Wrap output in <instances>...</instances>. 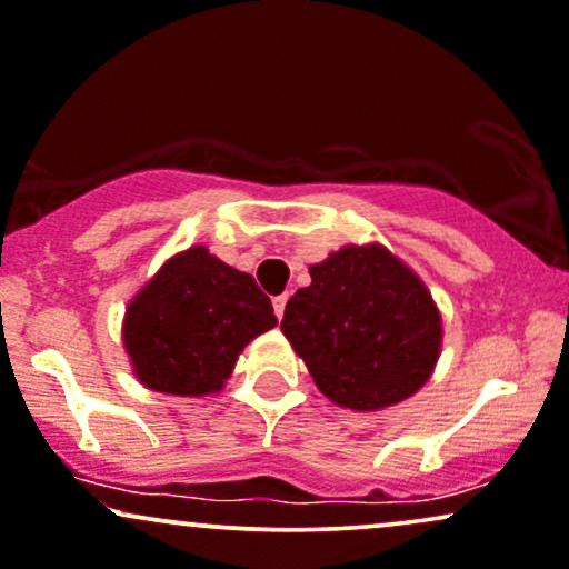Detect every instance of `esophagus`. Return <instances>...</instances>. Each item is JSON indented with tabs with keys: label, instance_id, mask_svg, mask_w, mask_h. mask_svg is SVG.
<instances>
[{
	"label": "esophagus",
	"instance_id": "1",
	"mask_svg": "<svg viewBox=\"0 0 569 569\" xmlns=\"http://www.w3.org/2000/svg\"><path fill=\"white\" fill-rule=\"evenodd\" d=\"M284 306H287V296L273 298V311H277L279 319H282V315H284Z\"/></svg>",
	"mask_w": 569,
	"mask_h": 569
}]
</instances>
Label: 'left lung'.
<instances>
[{"instance_id": "left-lung-1", "label": "left lung", "mask_w": 569, "mask_h": 569, "mask_svg": "<svg viewBox=\"0 0 569 569\" xmlns=\"http://www.w3.org/2000/svg\"><path fill=\"white\" fill-rule=\"evenodd\" d=\"M311 284L284 306L282 333L319 392L355 411L411 398L440 352V315L427 287L385 247H343L311 266Z\"/></svg>"}]
</instances>
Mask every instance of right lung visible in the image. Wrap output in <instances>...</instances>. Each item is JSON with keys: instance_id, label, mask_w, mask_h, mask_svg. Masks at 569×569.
<instances>
[{"instance_id": "1", "label": "right lung", "mask_w": 569, "mask_h": 569, "mask_svg": "<svg viewBox=\"0 0 569 569\" xmlns=\"http://www.w3.org/2000/svg\"><path fill=\"white\" fill-rule=\"evenodd\" d=\"M273 325L271 298L250 273L190 247L129 303L123 341L144 387L196 398L217 392L241 349Z\"/></svg>"}]
</instances>
